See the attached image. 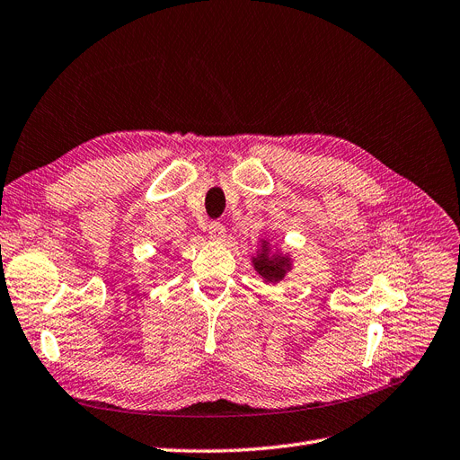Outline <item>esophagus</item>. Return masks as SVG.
Masks as SVG:
<instances>
[{
	"instance_id": "esophagus-1",
	"label": "esophagus",
	"mask_w": 460,
	"mask_h": 460,
	"mask_svg": "<svg viewBox=\"0 0 460 460\" xmlns=\"http://www.w3.org/2000/svg\"><path fill=\"white\" fill-rule=\"evenodd\" d=\"M225 232H226V228H225L223 223H218V220H211V223H209V237H211V240H215V242L223 240Z\"/></svg>"
}]
</instances>
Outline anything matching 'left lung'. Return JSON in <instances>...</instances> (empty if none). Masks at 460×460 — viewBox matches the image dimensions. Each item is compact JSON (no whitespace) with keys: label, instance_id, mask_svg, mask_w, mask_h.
I'll return each instance as SVG.
<instances>
[{"label":"left lung","instance_id":"1","mask_svg":"<svg viewBox=\"0 0 460 460\" xmlns=\"http://www.w3.org/2000/svg\"><path fill=\"white\" fill-rule=\"evenodd\" d=\"M285 264H287L285 259H278V256H273V259H270V256H266V254H261L259 259L254 261L256 271H259L262 278L268 279V281H279V279H283Z\"/></svg>","mask_w":460,"mask_h":460}]
</instances>
